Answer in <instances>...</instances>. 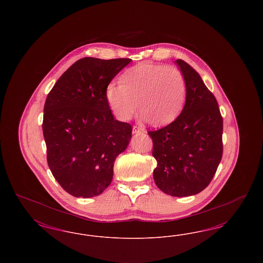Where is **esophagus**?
I'll use <instances>...</instances> for the list:
<instances>
[{
    "label": "esophagus",
    "mask_w": 263,
    "mask_h": 263,
    "mask_svg": "<svg viewBox=\"0 0 263 263\" xmlns=\"http://www.w3.org/2000/svg\"><path fill=\"white\" fill-rule=\"evenodd\" d=\"M132 133L133 134H141V133L143 134V133H145V130L140 128V127H138V126H134L133 129H132Z\"/></svg>",
    "instance_id": "esophagus-1"
}]
</instances>
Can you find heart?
<instances>
[{
	"label": "heart",
	"instance_id": "b5f03b06",
	"mask_svg": "<svg viewBox=\"0 0 263 263\" xmlns=\"http://www.w3.org/2000/svg\"><path fill=\"white\" fill-rule=\"evenodd\" d=\"M119 81L120 85L106 87L105 99L121 121L130 120L139 107L143 121L163 127L175 121L184 108L187 84L175 67L141 62L127 69Z\"/></svg>",
	"mask_w": 263,
	"mask_h": 263
}]
</instances>
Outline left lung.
<instances>
[{
	"instance_id": "1",
	"label": "left lung",
	"mask_w": 263,
	"mask_h": 263,
	"mask_svg": "<svg viewBox=\"0 0 263 263\" xmlns=\"http://www.w3.org/2000/svg\"><path fill=\"white\" fill-rule=\"evenodd\" d=\"M175 64L187 84L184 108L173 123L148 134L157 161L154 180L163 192L195 195L208 186L223 155V118L199 74L182 60Z\"/></svg>"
}]
</instances>
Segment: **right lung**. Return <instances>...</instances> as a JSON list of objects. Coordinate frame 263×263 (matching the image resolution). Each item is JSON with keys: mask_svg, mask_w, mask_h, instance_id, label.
Here are the masks:
<instances>
[{"mask_svg": "<svg viewBox=\"0 0 263 263\" xmlns=\"http://www.w3.org/2000/svg\"><path fill=\"white\" fill-rule=\"evenodd\" d=\"M130 62L80 59L47 96L42 124L47 163L58 183L75 197L102 193L112 180L116 157L129 145L132 127L114 118L105 89Z\"/></svg>", "mask_w": 263, "mask_h": 263, "instance_id": "add662e5", "label": "right lung"}]
</instances>
